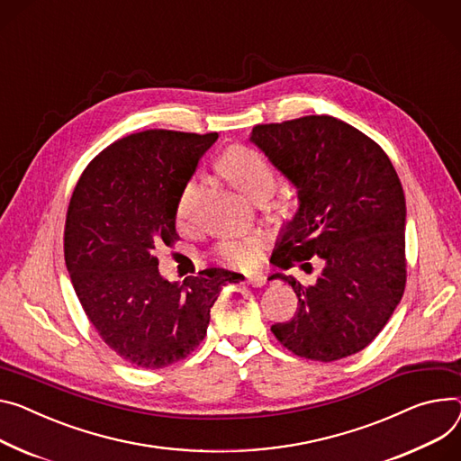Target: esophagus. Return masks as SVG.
<instances>
[{
    "label": "esophagus",
    "mask_w": 461,
    "mask_h": 461,
    "mask_svg": "<svg viewBox=\"0 0 461 461\" xmlns=\"http://www.w3.org/2000/svg\"><path fill=\"white\" fill-rule=\"evenodd\" d=\"M247 282H249V285L255 288H262L267 282V276L262 271H251V273H247Z\"/></svg>",
    "instance_id": "1"
}]
</instances>
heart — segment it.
<instances>
[{"instance_id": "heart-1", "label": "heart", "mask_w": 461, "mask_h": 461, "mask_svg": "<svg viewBox=\"0 0 461 461\" xmlns=\"http://www.w3.org/2000/svg\"><path fill=\"white\" fill-rule=\"evenodd\" d=\"M220 167L227 179L247 197H255L260 190H273L275 186V175L269 164L264 160L262 155H258L255 149L236 146L230 148L220 160ZM199 194V183L195 179H190L176 199L175 206V218L176 223L185 225L190 220L192 208L195 204ZM260 243L257 238L247 240H229L218 245V255L221 260L234 264V266H247L255 262L258 257Z\"/></svg>"}]
</instances>
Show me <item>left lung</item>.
<instances>
[{"mask_svg":"<svg viewBox=\"0 0 461 461\" xmlns=\"http://www.w3.org/2000/svg\"><path fill=\"white\" fill-rule=\"evenodd\" d=\"M251 141L297 188L299 210L271 260L323 266L315 285H292L297 312L271 332L301 358L334 362L366 348L406 286V201L399 175L375 140L332 116L255 125Z\"/></svg>","mask_w":461,"mask_h":461,"instance_id":"1","label":"left lung"}]
</instances>
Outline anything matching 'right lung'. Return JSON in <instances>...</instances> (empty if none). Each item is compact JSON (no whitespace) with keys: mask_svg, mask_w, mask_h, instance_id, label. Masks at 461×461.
<instances>
[{"mask_svg":"<svg viewBox=\"0 0 461 461\" xmlns=\"http://www.w3.org/2000/svg\"><path fill=\"white\" fill-rule=\"evenodd\" d=\"M218 132L149 129L104 148L68 204L64 260L99 338L141 369L185 360L206 336L221 286L243 278L210 267L183 282L158 273L155 249L179 240L175 206Z\"/></svg>","mask_w":461,"mask_h":461,"instance_id":"1","label":"right lung"}]
</instances>
